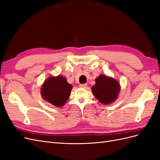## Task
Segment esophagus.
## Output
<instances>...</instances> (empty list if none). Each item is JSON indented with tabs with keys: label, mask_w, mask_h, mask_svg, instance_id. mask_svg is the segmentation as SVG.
<instances>
[{
	"label": "esophagus",
	"mask_w": 160,
	"mask_h": 160,
	"mask_svg": "<svg viewBox=\"0 0 160 160\" xmlns=\"http://www.w3.org/2000/svg\"><path fill=\"white\" fill-rule=\"evenodd\" d=\"M79 87H80V88H86L87 87H88V84H87V83H85V84H80V85H79Z\"/></svg>",
	"instance_id": "34e87169"
}]
</instances>
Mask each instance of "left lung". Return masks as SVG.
Masks as SVG:
<instances>
[{
    "mask_svg": "<svg viewBox=\"0 0 160 160\" xmlns=\"http://www.w3.org/2000/svg\"><path fill=\"white\" fill-rule=\"evenodd\" d=\"M95 83L92 88V92L101 103L109 104L118 98L120 86L116 80L101 75L96 79Z\"/></svg>",
    "mask_w": 160,
    "mask_h": 160,
    "instance_id": "1",
    "label": "left lung"
}]
</instances>
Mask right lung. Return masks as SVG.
<instances>
[{
  "label": "right lung",
  "mask_w": 160,
  "mask_h": 160,
  "mask_svg": "<svg viewBox=\"0 0 160 160\" xmlns=\"http://www.w3.org/2000/svg\"><path fill=\"white\" fill-rule=\"evenodd\" d=\"M71 85L62 76L51 77L45 81L41 89L42 98L57 107H61L68 100Z\"/></svg>",
  "instance_id": "obj_1"
}]
</instances>
